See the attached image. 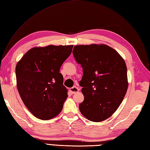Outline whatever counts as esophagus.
I'll return each instance as SVG.
<instances>
[{
  "mask_svg": "<svg viewBox=\"0 0 150 150\" xmlns=\"http://www.w3.org/2000/svg\"><path fill=\"white\" fill-rule=\"evenodd\" d=\"M69 90H70V91H71V92L72 93H75L78 92L79 91V89L77 87H76V86H73L72 88H70Z\"/></svg>",
  "mask_w": 150,
  "mask_h": 150,
  "instance_id": "34e87169",
  "label": "esophagus"
}]
</instances>
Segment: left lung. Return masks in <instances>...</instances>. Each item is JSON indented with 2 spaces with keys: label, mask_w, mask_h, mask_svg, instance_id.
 <instances>
[{
  "label": "left lung",
  "mask_w": 150,
  "mask_h": 150,
  "mask_svg": "<svg viewBox=\"0 0 150 150\" xmlns=\"http://www.w3.org/2000/svg\"><path fill=\"white\" fill-rule=\"evenodd\" d=\"M73 54L83 69L79 82L84 101L82 114L90 121L99 122L116 112L128 88L127 67L114 49L105 44L75 45Z\"/></svg>",
  "instance_id": "1"
}]
</instances>
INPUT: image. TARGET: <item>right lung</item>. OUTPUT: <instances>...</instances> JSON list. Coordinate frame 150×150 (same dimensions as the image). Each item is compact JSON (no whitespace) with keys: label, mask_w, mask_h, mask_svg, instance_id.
<instances>
[{"label":"right lung","mask_w":150,"mask_h":150,"mask_svg":"<svg viewBox=\"0 0 150 150\" xmlns=\"http://www.w3.org/2000/svg\"><path fill=\"white\" fill-rule=\"evenodd\" d=\"M73 47L51 45L34 47L17 64V90L26 108L36 118L50 120L62 110L67 90L59 72Z\"/></svg>","instance_id":"obj_1"}]
</instances>
